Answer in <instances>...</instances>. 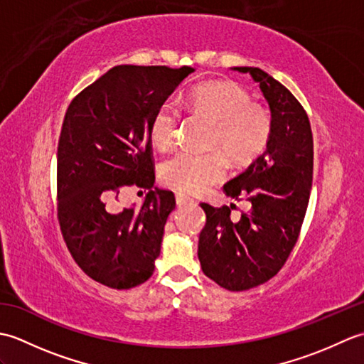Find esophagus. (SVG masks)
<instances>
[{
    "label": "esophagus",
    "mask_w": 364,
    "mask_h": 364,
    "mask_svg": "<svg viewBox=\"0 0 364 364\" xmlns=\"http://www.w3.org/2000/svg\"><path fill=\"white\" fill-rule=\"evenodd\" d=\"M175 198H176V205L178 206H183V205H186V203H194V200H192L191 197L183 196V194H176Z\"/></svg>",
    "instance_id": "obj_1"
}]
</instances>
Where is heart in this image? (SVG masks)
Segmentation results:
<instances>
[{
  "label": "heart",
  "instance_id": "heart-1",
  "mask_svg": "<svg viewBox=\"0 0 364 364\" xmlns=\"http://www.w3.org/2000/svg\"><path fill=\"white\" fill-rule=\"evenodd\" d=\"M189 109L214 122L210 146L220 149L237 164L257 159L272 136V117L242 86L228 81L198 84L188 95ZM180 109L172 102L158 106L150 120L151 144L167 150L176 141ZM220 150L175 153L161 167V178L168 188L184 194H202L227 175V158Z\"/></svg>",
  "mask_w": 364,
  "mask_h": 364
}]
</instances>
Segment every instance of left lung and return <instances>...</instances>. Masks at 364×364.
<instances>
[{
	"label": "left lung",
	"instance_id": "1",
	"mask_svg": "<svg viewBox=\"0 0 364 364\" xmlns=\"http://www.w3.org/2000/svg\"><path fill=\"white\" fill-rule=\"evenodd\" d=\"M259 82L272 115V136L266 151L223 191L252 203L241 218L233 205L200 203L206 214L198 237L203 274L228 291H245L278 274L296 245L305 219L313 181V133L297 98L283 84L257 67H235Z\"/></svg>",
	"mask_w": 364,
	"mask_h": 364
}]
</instances>
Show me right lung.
Returning <instances> with one entry per match:
<instances>
[{"label": "right lung", "instance_id": "right-lung-1", "mask_svg": "<svg viewBox=\"0 0 364 364\" xmlns=\"http://www.w3.org/2000/svg\"><path fill=\"white\" fill-rule=\"evenodd\" d=\"M194 68L117 65L76 95L58 144V219L84 274L112 289L153 275L173 192L153 188L150 120ZM129 186L149 189L144 205L117 212Z\"/></svg>", "mask_w": 364, "mask_h": 364}]
</instances>
